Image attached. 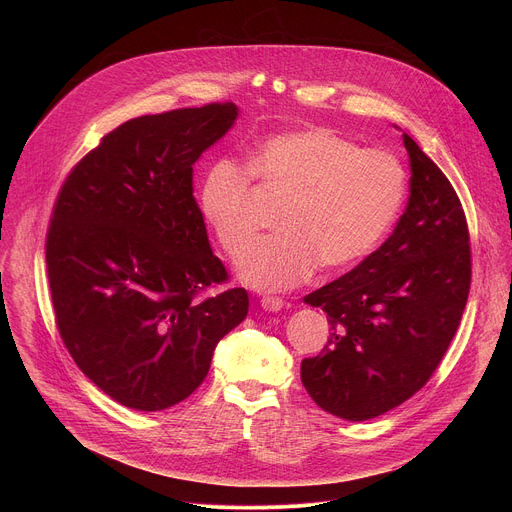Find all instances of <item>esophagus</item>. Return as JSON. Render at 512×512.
<instances>
[{"instance_id": "obj_1", "label": "esophagus", "mask_w": 512, "mask_h": 512, "mask_svg": "<svg viewBox=\"0 0 512 512\" xmlns=\"http://www.w3.org/2000/svg\"><path fill=\"white\" fill-rule=\"evenodd\" d=\"M261 308L265 312H279L283 308V300L277 296H263L261 298Z\"/></svg>"}]
</instances>
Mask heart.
I'll use <instances>...</instances> for the list:
<instances>
[{
    "label": "heart",
    "mask_w": 512,
    "mask_h": 512,
    "mask_svg": "<svg viewBox=\"0 0 512 512\" xmlns=\"http://www.w3.org/2000/svg\"><path fill=\"white\" fill-rule=\"evenodd\" d=\"M247 164L249 170L233 158L210 162L198 208L221 249L235 257L256 230L250 175L284 200L278 235L237 261L241 279L257 289L294 287L316 267L336 273L356 265L379 247L405 200V170L391 154L360 150L324 127L271 133Z\"/></svg>",
    "instance_id": "heart-1"
}]
</instances>
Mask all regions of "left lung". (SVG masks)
<instances>
[{
  "label": "left lung",
  "instance_id": "1",
  "mask_svg": "<svg viewBox=\"0 0 512 512\" xmlns=\"http://www.w3.org/2000/svg\"><path fill=\"white\" fill-rule=\"evenodd\" d=\"M409 154V200L393 235L352 271L312 291L330 338L302 360V383L324 411L364 421L413 397L442 362L466 308L472 255L456 190L419 145Z\"/></svg>",
  "mask_w": 512,
  "mask_h": 512
}]
</instances>
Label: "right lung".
Instances as JSON below:
<instances>
[{
	"mask_svg": "<svg viewBox=\"0 0 512 512\" xmlns=\"http://www.w3.org/2000/svg\"><path fill=\"white\" fill-rule=\"evenodd\" d=\"M239 115L233 103L125 121L64 180L46 235L56 326L111 399L162 411L192 395L214 348L249 312L208 243L192 166Z\"/></svg>",
	"mask_w": 512,
	"mask_h": 512,
	"instance_id": "right-lung-1",
	"label": "right lung"
}]
</instances>
